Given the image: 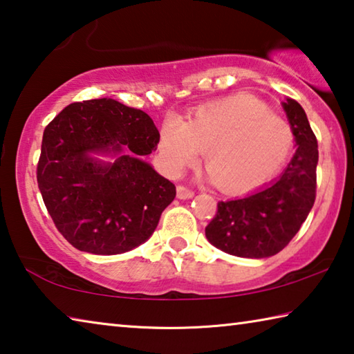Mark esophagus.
Returning <instances> with one entry per match:
<instances>
[{
	"instance_id": "obj_1",
	"label": "esophagus",
	"mask_w": 354,
	"mask_h": 354,
	"mask_svg": "<svg viewBox=\"0 0 354 354\" xmlns=\"http://www.w3.org/2000/svg\"><path fill=\"white\" fill-rule=\"evenodd\" d=\"M176 194H178V198H179V200H190L192 196L195 195L194 190L184 187V185H178V187H176Z\"/></svg>"
}]
</instances>
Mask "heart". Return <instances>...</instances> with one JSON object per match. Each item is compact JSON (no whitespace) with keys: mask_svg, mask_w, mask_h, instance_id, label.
<instances>
[{"mask_svg":"<svg viewBox=\"0 0 354 354\" xmlns=\"http://www.w3.org/2000/svg\"><path fill=\"white\" fill-rule=\"evenodd\" d=\"M293 143L290 123L247 95L200 107L187 123L169 115L159 137L171 175L195 165L206 149L209 178L231 194L253 190L270 179L290 156Z\"/></svg>","mask_w":354,"mask_h":354,"instance_id":"1","label":"heart"}]
</instances>
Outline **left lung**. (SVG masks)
Returning <instances> with one entry per match:
<instances>
[{
    "instance_id": "1",
    "label": "left lung",
    "mask_w": 354,
    "mask_h": 354,
    "mask_svg": "<svg viewBox=\"0 0 354 354\" xmlns=\"http://www.w3.org/2000/svg\"><path fill=\"white\" fill-rule=\"evenodd\" d=\"M297 149L277 181L242 198L218 201L206 226L215 248L239 257H270L287 247L315 201L319 148L306 112L295 100L283 103Z\"/></svg>"
}]
</instances>
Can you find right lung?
<instances>
[{"mask_svg":"<svg viewBox=\"0 0 354 354\" xmlns=\"http://www.w3.org/2000/svg\"><path fill=\"white\" fill-rule=\"evenodd\" d=\"M151 117L112 98L73 103L44 131L37 183L48 214L75 248L120 254L147 242L176 187L140 156L159 143ZM93 153L113 155L104 163Z\"/></svg>","mask_w":354,"mask_h":354,"instance_id":"obj_1","label":"right lung"}]
</instances>
